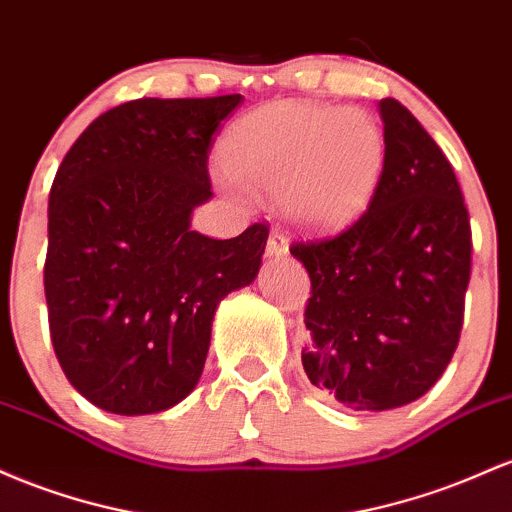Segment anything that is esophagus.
Returning <instances> with one entry per match:
<instances>
[{"label": "esophagus", "mask_w": 512, "mask_h": 512, "mask_svg": "<svg viewBox=\"0 0 512 512\" xmlns=\"http://www.w3.org/2000/svg\"><path fill=\"white\" fill-rule=\"evenodd\" d=\"M266 251H268V256H285L287 254V239L283 237V232L273 229V232L268 234Z\"/></svg>", "instance_id": "1"}]
</instances>
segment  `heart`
Masks as SVG:
<instances>
[{"mask_svg":"<svg viewBox=\"0 0 512 512\" xmlns=\"http://www.w3.org/2000/svg\"><path fill=\"white\" fill-rule=\"evenodd\" d=\"M384 166V137L367 113L275 103L246 116L225 145V188L278 198L295 225L326 229L370 203Z\"/></svg>","mask_w":512,"mask_h":512,"instance_id":"1","label":"heart"}]
</instances>
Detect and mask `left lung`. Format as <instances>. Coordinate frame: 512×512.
Here are the masks:
<instances>
[{"label":"left lung","mask_w":512,"mask_h":512,"mask_svg":"<svg viewBox=\"0 0 512 512\" xmlns=\"http://www.w3.org/2000/svg\"><path fill=\"white\" fill-rule=\"evenodd\" d=\"M384 166L370 205L333 237L297 239L307 268L309 382L355 411L416 401L455 355L472 225L452 164L396 99L380 101Z\"/></svg>","instance_id":"obj_1"}]
</instances>
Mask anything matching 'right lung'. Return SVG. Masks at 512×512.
Returning <instances> with one entry per match:
<instances>
[{
  "label": "right lung",
  "instance_id": "add662e5",
  "mask_svg": "<svg viewBox=\"0 0 512 512\" xmlns=\"http://www.w3.org/2000/svg\"><path fill=\"white\" fill-rule=\"evenodd\" d=\"M239 103H120L57 169L43 266L50 341L72 387L103 411L142 416L191 394L217 304L256 278L266 222L234 239L191 229L212 195V135Z\"/></svg>",
  "mask_w": 512,
  "mask_h": 512
}]
</instances>
